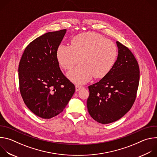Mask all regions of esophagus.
<instances>
[{"mask_svg":"<svg viewBox=\"0 0 157 157\" xmlns=\"http://www.w3.org/2000/svg\"><path fill=\"white\" fill-rule=\"evenodd\" d=\"M75 88H76V91H78L80 90L81 88H83V86H79V85H76Z\"/></svg>","mask_w":157,"mask_h":157,"instance_id":"esophagus-1","label":"esophagus"}]
</instances>
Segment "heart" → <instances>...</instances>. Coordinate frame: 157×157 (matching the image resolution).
Returning a JSON list of instances; mask_svg holds the SVG:
<instances>
[{"mask_svg":"<svg viewBox=\"0 0 157 157\" xmlns=\"http://www.w3.org/2000/svg\"><path fill=\"white\" fill-rule=\"evenodd\" d=\"M118 56L116 44L99 34L86 32L73 38L71 45L61 44L57 50L58 62L70 70L81 61L82 63L68 74L73 81L85 83L93 76L102 78L114 66Z\"/></svg>","mask_w":157,"mask_h":157,"instance_id":"heart-1","label":"heart"}]
</instances>
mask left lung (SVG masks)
Wrapping results in <instances>:
<instances>
[{"mask_svg":"<svg viewBox=\"0 0 157 157\" xmlns=\"http://www.w3.org/2000/svg\"><path fill=\"white\" fill-rule=\"evenodd\" d=\"M118 56L112 70L99 82L88 86L87 107L99 123L115 122L130 110L136 99L140 79L139 66L131 51L116 41Z\"/></svg>","mask_w":157,"mask_h":157,"instance_id":"8db88e82","label":"left lung"}]
</instances>
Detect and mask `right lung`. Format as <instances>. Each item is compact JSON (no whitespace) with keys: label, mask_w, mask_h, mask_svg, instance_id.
<instances>
[{"label":"right lung","mask_w":157,"mask_h":157,"mask_svg":"<svg viewBox=\"0 0 157 157\" xmlns=\"http://www.w3.org/2000/svg\"><path fill=\"white\" fill-rule=\"evenodd\" d=\"M66 30L46 33L25 48L18 66L21 96L36 116L51 119L63 111L75 91L61 71L57 50Z\"/></svg>","instance_id":"add662e5"}]
</instances>
